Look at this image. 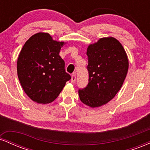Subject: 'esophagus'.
<instances>
[{"label":"esophagus","mask_w":150,"mask_h":150,"mask_svg":"<svg viewBox=\"0 0 150 150\" xmlns=\"http://www.w3.org/2000/svg\"><path fill=\"white\" fill-rule=\"evenodd\" d=\"M75 80H76V75H75V74H73L71 77V82L72 83H75Z\"/></svg>","instance_id":"1"}]
</instances>
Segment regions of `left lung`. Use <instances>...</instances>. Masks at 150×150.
<instances>
[{
    "instance_id": "8db88e82",
    "label": "left lung",
    "mask_w": 150,
    "mask_h": 150,
    "mask_svg": "<svg viewBox=\"0 0 150 150\" xmlns=\"http://www.w3.org/2000/svg\"><path fill=\"white\" fill-rule=\"evenodd\" d=\"M89 82L79 89V97L89 107L107 104L121 88L128 70V59L120 43L113 37L101 38L87 50Z\"/></svg>"
}]
</instances>
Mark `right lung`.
I'll list each match as a JSON object with an SVG mask.
<instances>
[{"label": "right lung", "mask_w": 150, "mask_h": 150, "mask_svg": "<svg viewBox=\"0 0 150 150\" xmlns=\"http://www.w3.org/2000/svg\"><path fill=\"white\" fill-rule=\"evenodd\" d=\"M65 44L53 40L49 34L39 32L22 47L17 62L18 75L22 89L32 101L44 104L52 102L71 79L59 56Z\"/></svg>", "instance_id": "add662e5"}]
</instances>
